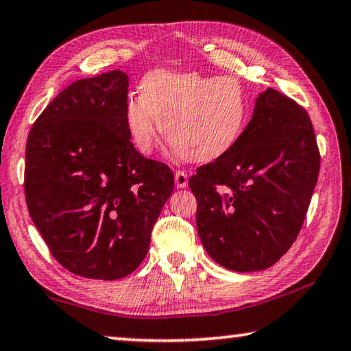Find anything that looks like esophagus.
<instances>
[{
  "mask_svg": "<svg viewBox=\"0 0 351 351\" xmlns=\"http://www.w3.org/2000/svg\"><path fill=\"white\" fill-rule=\"evenodd\" d=\"M174 179L177 188H185L188 185V174L185 171H176Z\"/></svg>",
  "mask_w": 351,
  "mask_h": 351,
  "instance_id": "34e87169",
  "label": "esophagus"
}]
</instances>
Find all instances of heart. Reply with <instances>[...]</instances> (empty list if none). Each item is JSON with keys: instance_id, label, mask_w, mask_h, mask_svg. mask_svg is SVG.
I'll return each mask as SVG.
<instances>
[{"instance_id": "heart-1", "label": "heart", "mask_w": 351, "mask_h": 351, "mask_svg": "<svg viewBox=\"0 0 351 351\" xmlns=\"http://www.w3.org/2000/svg\"><path fill=\"white\" fill-rule=\"evenodd\" d=\"M248 104L241 84L231 77L155 71L141 95L125 108V125L141 154L154 150L158 133L190 163H209L234 147L247 123Z\"/></svg>"}]
</instances>
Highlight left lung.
<instances>
[{"mask_svg":"<svg viewBox=\"0 0 351 351\" xmlns=\"http://www.w3.org/2000/svg\"><path fill=\"white\" fill-rule=\"evenodd\" d=\"M319 172L311 117L267 88L231 150L197 167L188 186L210 258L236 272L271 267L301 231Z\"/></svg>","mask_w":351,"mask_h":351,"instance_id":"1","label":"left lung"}]
</instances>
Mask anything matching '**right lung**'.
Masks as SVG:
<instances>
[{
	"label": "right lung",
	"mask_w": 351,
	"mask_h": 351,
	"mask_svg": "<svg viewBox=\"0 0 351 351\" xmlns=\"http://www.w3.org/2000/svg\"><path fill=\"white\" fill-rule=\"evenodd\" d=\"M128 75L109 71L58 93L27 142L25 197L50 253L75 276L126 277L144 261L174 174L134 149Z\"/></svg>",
	"instance_id": "1"
}]
</instances>
